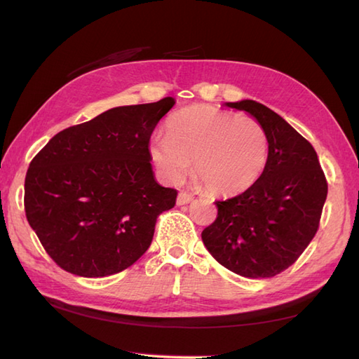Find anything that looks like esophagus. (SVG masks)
Masks as SVG:
<instances>
[{
    "instance_id": "34e87169",
    "label": "esophagus",
    "mask_w": 359,
    "mask_h": 359,
    "mask_svg": "<svg viewBox=\"0 0 359 359\" xmlns=\"http://www.w3.org/2000/svg\"><path fill=\"white\" fill-rule=\"evenodd\" d=\"M194 199L193 194L189 193H185V191H180L179 196H177V205H185V203H189Z\"/></svg>"
}]
</instances>
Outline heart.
Here are the masks:
<instances>
[{
    "instance_id": "1",
    "label": "heart",
    "mask_w": 359,
    "mask_h": 359,
    "mask_svg": "<svg viewBox=\"0 0 359 359\" xmlns=\"http://www.w3.org/2000/svg\"><path fill=\"white\" fill-rule=\"evenodd\" d=\"M270 140L253 117L210 104H193L166 121V135H154L149 154L162 177L180 184L193 162L194 179L211 194L245 191L269 162Z\"/></svg>"
}]
</instances>
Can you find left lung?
<instances>
[{"mask_svg":"<svg viewBox=\"0 0 359 359\" xmlns=\"http://www.w3.org/2000/svg\"><path fill=\"white\" fill-rule=\"evenodd\" d=\"M226 106L247 111L265 128L269 162L253 187L215 202L217 217L202 241L230 271L271 278L292 266L315 238L329 187L313 147L276 112L253 100Z\"/></svg>","mask_w":359,"mask_h":359,"instance_id":"8db88e82","label":"left lung"}]
</instances>
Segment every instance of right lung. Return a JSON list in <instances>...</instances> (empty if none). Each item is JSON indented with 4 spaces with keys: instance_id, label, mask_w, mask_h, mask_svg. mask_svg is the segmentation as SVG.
<instances>
[{
    "instance_id": "add662e5",
    "label": "right lung",
    "mask_w": 359,
    "mask_h": 359,
    "mask_svg": "<svg viewBox=\"0 0 359 359\" xmlns=\"http://www.w3.org/2000/svg\"><path fill=\"white\" fill-rule=\"evenodd\" d=\"M172 97L118 106L53 135L29 165L25 210L52 261L67 273L104 278L147 251L157 217L177 189L154 180L149 139Z\"/></svg>"
}]
</instances>
